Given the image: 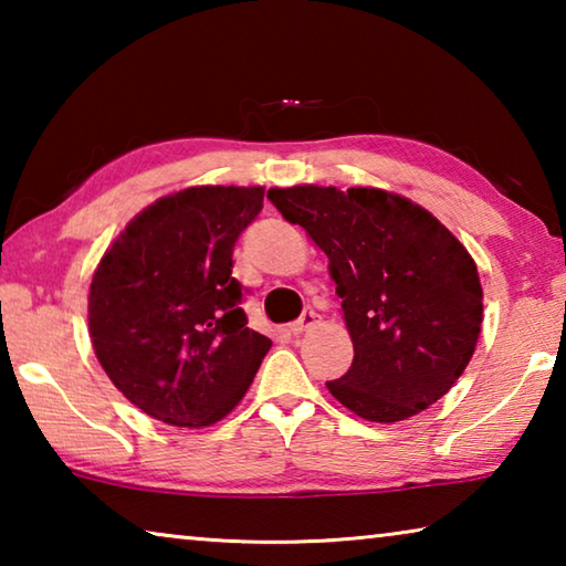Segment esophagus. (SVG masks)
<instances>
[{
	"mask_svg": "<svg viewBox=\"0 0 566 566\" xmlns=\"http://www.w3.org/2000/svg\"><path fill=\"white\" fill-rule=\"evenodd\" d=\"M314 324H319V314L314 312V310H304L302 317L296 319V322L292 324V327H290V332H292V334H304V332H310V329L314 327Z\"/></svg>",
	"mask_w": 566,
	"mask_h": 566,
	"instance_id": "34e87169",
	"label": "esophagus"
}]
</instances>
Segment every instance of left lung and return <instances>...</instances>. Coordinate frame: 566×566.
Here are the masks:
<instances>
[{
    "label": "left lung",
    "instance_id": "left-lung-1",
    "mask_svg": "<svg viewBox=\"0 0 566 566\" xmlns=\"http://www.w3.org/2000/svg\"><path fill=\"white\" fill-rule=\"evenodd\" d=\"M266 197L329 256L354 361L327 381L369 421L419 415L452 389L482 332V284L462 242L385 189L290 187Z\"/></svg>",
    "mask_w": 566,
    "mask_h": 566
}]
</instances>
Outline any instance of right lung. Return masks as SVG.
Listing matches in <instances>:
<instances>
[{"label": "right lung", "instance_id": "obj_1", "mask_svg": "<svg viewBox=\"0 0 566 566\" xmlns=\"http://www.w3.org/2000/svg\"><path fill=\"white\" fill-rule=\"evenodd\" d=\"M262 187H189L137 214L90 286V337L107 377L145 415L175 427L227 417L272 339L247 327L232 276Z\"/></svg>", "mask_w": 566, "mask_h": 566}]
</instances>
